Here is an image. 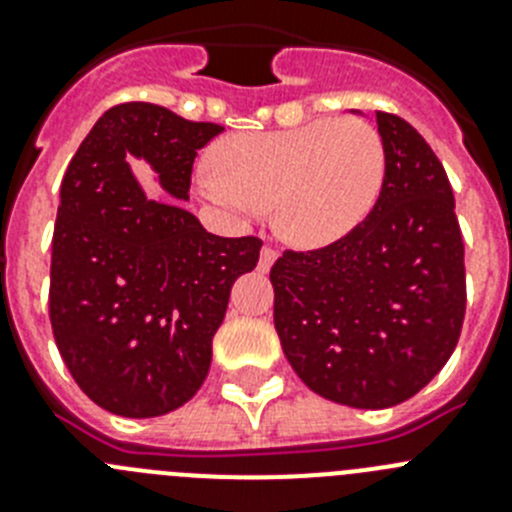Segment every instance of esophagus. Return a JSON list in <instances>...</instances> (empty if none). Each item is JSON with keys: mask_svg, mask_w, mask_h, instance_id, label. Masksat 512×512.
Here are the masks:
<instances>
[{"mask_svg": "<svg viewBox=\"0 0 512 512\" xmlns=\"http://www.w3.org/2000/svg\"><path fill=\"white\" fill-rule=\"evenodd\" d=\"M274 261H277V251H274V248H269V246L261 248V253H259V269L261 271H269Z\"/></svg>", "mask_w": 512, "mask_h": 512, "instance_id": "1", "label": "esophagus"}]
</instances>
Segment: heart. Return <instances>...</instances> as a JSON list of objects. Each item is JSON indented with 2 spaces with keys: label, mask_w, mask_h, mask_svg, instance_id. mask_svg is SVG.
I'll return each mask as SVG.
<instances>
[{
  "label": "heart",
  "mask_w": 512,
  "mask_h": 512,
  "mask_svg": "<svg viewBox=\"0 0 512 512\" xmlns=\"http://www.w3.org/2000/svg\"><path fill=\"white\" fill-rule=\"evenodd\" d=\"M200 192L235 220L274 205V228L297 248L346 238L372 212L384 182V148L361 117L312 120L287 130L238 133L212 151Z\"/></svg>",
  "instance_id": "1"
}]
</instances>
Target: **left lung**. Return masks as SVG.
I'll list each match as a JSON object with an SVG mask.
<instances>
[{
    "mask_svg": "<svg viewBox=\"0 0 512 512\" xmlns=\"http://www.w3.org/2000/svg\"><path fill=\"white\" fill-rule=\"evenodd\" d=\"M377 125L374 210L341 241L271 266L287 361L312 392L361 410L418 395L454 354L467 307L449 176L410 122L377 112Z\"/></svg>",
    "mask_w": 512,
    "mask_h": 512,
    "instance_id": "8db88e82",
    "label": "left lung"
}]
</instances>
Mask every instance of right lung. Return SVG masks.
Masks as SVG:
<instances>
[{
	"label": "right lung",
	"mask_w": 512,
	"mask_h": 512,
	"mask_svg": "<svg viewBox=\"0 0 512 512\" xmlns=\"http://www.w3.org/2000/svg\"><path fill=\"white\" fill-rule=\"evenodd\" d=\"M220 130L158 104H117L63 176L53 336L84 395L122 418H158L192 400L230 289L259 261V238L207 233L182 207L194 156ZM128 157L146 160L172 200L151 201Z\"/></svg>",
	"instance_id": "right-lung-1"
}]
</instances>
